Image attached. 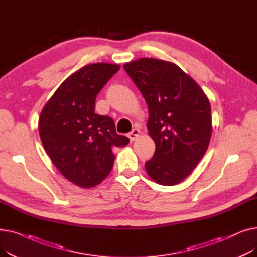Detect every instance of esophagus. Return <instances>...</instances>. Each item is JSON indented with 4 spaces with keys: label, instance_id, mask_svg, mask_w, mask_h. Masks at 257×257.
Wrapping results in <instances>:
<instances>
[{
    "label": "esophagus",
    "instance_id": "obj_1",
    "mask_svg": "<svg viewBox=\"0 0 257 257\" xmlns=\"http://www.w3.org/2000/svg\"><path fill=\"white\" fill-rule=\"evenodd\" d=\"M141 133L142 132L139 128H134L128 133V138L130 139V141H136L141 136Z\"/></svg>",
    "mask_w": 257,
    "mask_h": 257
}]
</instances>
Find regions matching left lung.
I'll list each match as a JSON object with an SVG mask.
<instances>
[{"label": "left lung", "instance_id": "1", "mask_svg": "<svg viewBox=\"0 0 257 257\" xmlns=\"http://www.w3.org/2000/svg\"><path fill=\"white\" fill-rule=\"evenodd\" d=\"M124 69L149 108L147 128L156 149L146 171L158 184H178L208 148L210 103L196 81L175 63L141 58L125 63Z\"/></svg>", "mask_w": 257, "mask_h": 257}]
</instances>
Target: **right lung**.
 <instances>
[{
    "instance_id": "1",
    "label": "right lung",
    "mask_w": 257,
    "mask_h": 257,
    "mask_svg": "<svg viewBox=\"0 0 257 257\" xmlns=\"http://www.w3.org/2000/svg\"><path fill=\"white\" fill-rule=\"evenodd\" d=\"M119 65L92 63L75 72L54 92L38 120L39 136L53 164L80 187L101 183L110 173L115 147L130 140L117 134L110 116L94 113L97 94Z\"/></svg>"
}]
</instances>
